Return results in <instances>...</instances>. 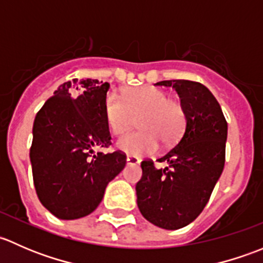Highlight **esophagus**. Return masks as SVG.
I'll use <instances>...</instances> for the list:
<instances>
[{
    "mask_svg": "<svg viewBox=\"0 0 263 263\" xmlns=\"http://www.w3.org/2000/svg\"><path fill=\"white\" fill-rule=\"evenodd\" d=\"M126 161H127V165H137V164H140V159L134 155H127Z\"/></svg>",
    "mask_w": 263,
    "mask_h": 263,
    "instance_id": "esophagus-1",
    "label": "esophagus"
}]
</instances>
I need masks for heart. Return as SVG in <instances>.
<instances>
[{"instance_id":"heart-1","label":"heart","mask_w":263,"mask_h":263,"mask_svg":"<svg viewBox=\"0 0 263 263\" xmlns=\"http://www.w3.org/2000/svg\"><path fill=\"white\" fill-rule=\"evenodd\" d=\"M104 117L115 135L126 132L139 117V131L126 134L117 141L119 150L137 156L156 151L159 141L173 142L181 135L185 122L182 105L154 86L127 90L123 99L109 92L104 100Z\"/></svg>"}]
</instances>
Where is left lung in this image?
<instances>
[{"label":"left lung","instance_id":"8db88e82","mask_svg":"<svg viewBox=\"0 0 263 263\" xmlns=\"http://www.w3.org/2000/svg\"><path fill=\"white\" fill-rule=\"evenodd\" d=\"M178 92L185 115L182 137L159 161L169 166L156 169L141 163L142 177L136 184L137 206L151 224L176 230L192 222L208 203L225 164L228 123L213 92L200 82H156Z\"/></svg>","mask_w":263,"mask_h":263}]
</instances>
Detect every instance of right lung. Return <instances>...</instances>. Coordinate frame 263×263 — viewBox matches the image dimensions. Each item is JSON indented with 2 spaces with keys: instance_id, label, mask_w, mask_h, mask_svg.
Listing matches in <instances>:
<instances>
[{
  "instance_id": "add662e5",
  "label": "right lung",
  "mask_w": 263,
  "mask_h": 263,
  "mask_svg": "<svg viewBox=\"0 0 263 263\" xmlns=\"http://www.w3.org/2000/svg\"><path fill=\"white\" fill-rule=\"evenodd\" d=\"M109 86L92 79L63 82L34 119V185L42 205L61 220L91 214L108 183L126 165V156L119 151L94 150L110 145L104 117Z\"/></svg>"
}]
</instances>
